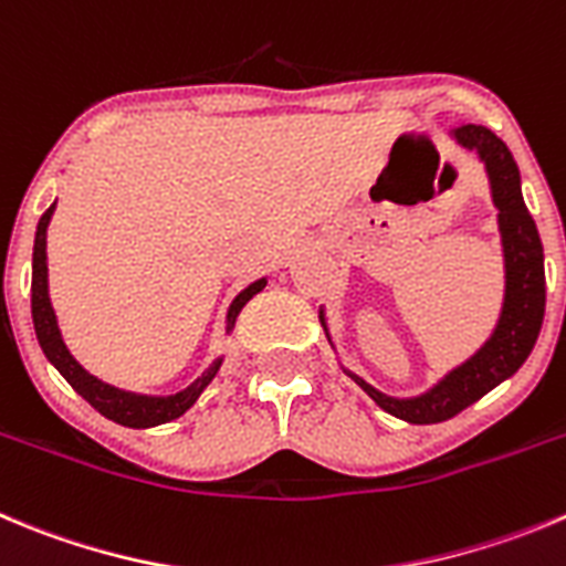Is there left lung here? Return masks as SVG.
<instances>
[{"label":"left lung","instance_id":"8db88e82","mask_svg":"<svg viewBox=\"0 0 566 566\" xmlns=\"http://www.w3.org/2000/svg\"><path fill=\"white\" fill-rule=\"evenodd\" d=\"M449 134L458 139V145L476 151V157L485 163V174H489L491 181V199L500 210L496 221H500L502 258H505V300H502L500 319H496L491 339L471 359L454 367L452 373H446L438 385L423 392V396H385V392H378L376 387L367 385L365 378L345 370L378 407L407 423L449 421L458 412H463L465 407L480 401L496 385H502L505 378H511L531 356L544 319L542 238H538L536 221L531 219L525 199H522L520 168L513 163V154L485 126L469 123V126L452 128ZM319 323H323L325 336L331 342L323 311H319Z\"/></svg>","mask_w":566,"mask_h":566}]
</instances>
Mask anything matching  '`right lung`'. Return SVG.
I'll list each match as a JSON object with an SVG mask.
<instances>
[{
  "instance_id": "add662e5",
  "label": "right lung",
  "mask_w": 566,
  "mask_h": 566,
  "mask_svg": "<svg viewBox=\"0 0 566 566\" xmlns=\"http://www.w3.org/2000/svg\"><path fill=\"white\" fill-rule=\"evenodd\" d=\"M53 212H55V205L46 207V212L39 219V227H35L33 286H30V292H33L30 308H33L35 336H39V345L41 350H44V356L53 361L55 370L70 381L72 390H75L77 396L86 398L97 412L106 415L108 421L120 423V427L148 429V427H159V423H168L174 421V418H179V415H185L190 407H193L196 398L205 392V387L216 378V373H219L221 361L224 359L212 361L210 370H207L205 376L196 378L188 390L176 392V396H139V392L117 390V387L95 378L92 373L83 370V367L75 361V356L66 350L64 339H61L53 303H50V286H46V227H50ZM263 286H266V277L255 280L252 286H247L235 300H232L230 311H227V331H232V325H235L243 305L255 297L258 292H263Z\"/></svg>"
}]
</instances>
